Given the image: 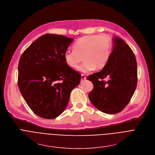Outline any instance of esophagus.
Wrapping results in <instances>:
<instances>
[{
    "mask_svg": "<svg viewBox=\"0 0 155 155\" xmlns=\"http://www.w3.org/2000/svg\"><path fill=\"white\" fill-rule=\"evenodd\" d=\"M86 78L85 75L84 74H81V81L83 82V81H84L86 80Z\"/></svg>",
    "mask_w": 155,
    "mask_h": 155,
    "instance_id": "obj_1",
    "label": "esophagus"
}]
</instances>
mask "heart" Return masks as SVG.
I'll return each instance as SVG.
<instances>
[{
	"instance_id": "b5f03b06",
	"label": "heart",
	"mask_w": 155,
	"mask_h": 155,
	"mask_svg": "<svg viewBox=\"0 0 155 155\" xmlns=\"http://www.w3.org/2000/svg\"><path fill=\"white\" fill-rule=\"evenodd\" d=\"M112 50L111 38L105 34L84 36L74 45V50H68L64 54L65 63L71 68H75L83 58L84 61L77 70L88 73L95 67L100 69L108 62ZM83 58H82V57Z\"/></svg>"
}]
</instances>
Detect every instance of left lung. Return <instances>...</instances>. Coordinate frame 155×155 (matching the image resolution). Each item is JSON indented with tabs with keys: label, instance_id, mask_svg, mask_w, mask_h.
<instances>
[{
	"label": "left lung",
	"instance_id": "1",
	"mask_svg": "<svg viewBox=\"0 0 155 155\" xmlns=\"http://www.w3.org/2000/svg\"><path fill=\"white\" fill-rule=\"evenodd\" d=\"M113 50L100 71L87 79L94 84L89 98L92 105L106 114L120 112L128 104L137 86V69L130 46L118 37L113 38ZM106 78L108 80L105 81Z\"/></svg>",
	"mask_w": 155,
	"mask_h": 155
}]
</instances>
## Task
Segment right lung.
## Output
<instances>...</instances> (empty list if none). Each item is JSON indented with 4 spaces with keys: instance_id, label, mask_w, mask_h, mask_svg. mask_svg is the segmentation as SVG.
Returning a JSON list of instances; mask_svg holds the SVG:
<instances>
[{
    "instance_id": "right-lung-1",
    "label": "right lung",
    "mask_w": 155,
    "mask_h": 155,
    "mask_svg": "<svg viewBox=\"0 0 155 155\" xmlns=\"http://www.w3.org/2000/svg\"><path fill=\"white\" fill-rule=\"evenodd\" d=\"M73 40L47 33L35 41L20 58L19 91L30 108L41 117L59 116L68 105L72 90L80 82V74L64 59Z\"/></svg>"
}]
</instances>
